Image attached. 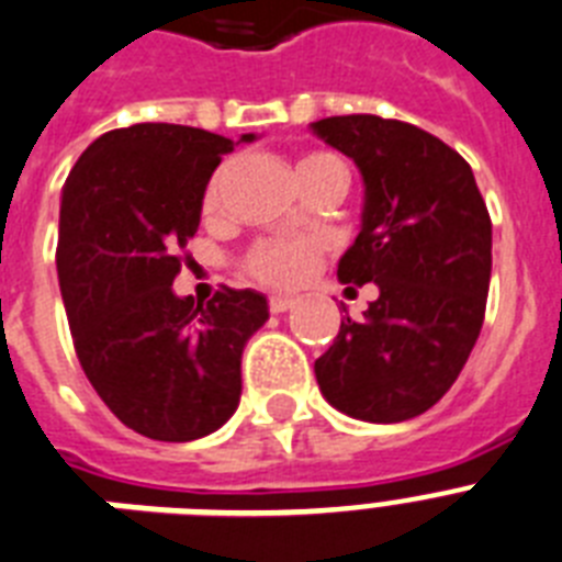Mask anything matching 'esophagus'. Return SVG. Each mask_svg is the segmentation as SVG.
Here are the masks:
<instances>
[{
    "label": "esophagus",
    "instance_id": "34e87169",
    "mask_svg": "<svg viewBox=\"0 0 562 562\" xmlns=\"http://www.w3.org/2000/svg\"><path fill=\"white\" fill-rule=\"evenodd\" d=\"M268 308H271V314H285L288 308H294V300L291 296H271Z\"/></svg>",
    "mask_w": 562,
    "mask_h": 562
}]
</instances>
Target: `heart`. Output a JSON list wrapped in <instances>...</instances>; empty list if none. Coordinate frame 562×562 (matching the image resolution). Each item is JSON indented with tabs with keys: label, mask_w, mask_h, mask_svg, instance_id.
<instances>
[{
	"label": "heart",
	"mask_w": 562,
	"mask_h": 562,
	"mask_svg": "<svg viewBox=\"0 0 562 562\" xmlns=\"http://www.w3.org/2000/svg\"><path fill=\"white\" fill-rule=\"evenodd\" d=\"M339 164L330 155H308L296 164V175L308 172V169H319V166ZM223 180H226V169L214 172V178L209 180L206 194H203V206L206 212H212L221 200ZM322 251H325V243L319 237H311V234H296V237H262V240L254 243L246 254H243V271H246L251 280H257L260 285L268 288H294L300 282L308 280L316 271L322 260Z\"/></svg>",
	"instance_id": "heart-1"
}]
</instances>
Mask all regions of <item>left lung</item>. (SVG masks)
Masks as SVG:
<instances>
[{
  "instance_id": "obj_1",
  "label": "left lung",
  "mask_w": 562,
  "mask_h": 562,
  "mask_svg": "<svg viewBox=\"0 0 562 562\" xmlns=\"http://www.w3.org/2000/svg\"><path fill=\"white\" fill-rule=\"evenodd\" d=\"M364 180L362 232L339 280L373 282L364 316L341 319L314 362L345 416L396 424L427 413L470 359L486 314L492 221L470 164L418 126L379 115L311 124Z\"/></svg>"
}]
</instances>
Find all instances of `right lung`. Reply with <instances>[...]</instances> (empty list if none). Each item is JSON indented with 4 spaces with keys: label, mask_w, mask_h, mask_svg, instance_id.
Wrapping results in <instances>:
<instances>
[{
    "label": "right lung",
    "mask_w": 562,
    "mask_h": 562,
    "mask_svg": "<svg viewBox=\"0 0 562 562\" xmlns=\"http://www.w3.org/2000/svg\"><path fill=\"white\" fill-rule=\"evenodd\" d=\"M232 149L198 126L133 124L92 140L61 192L56 268L78 362L115 418L155 441H194L234 416L243 348L268 319L251 288L223 285L206 305L172 291Z\"/></svg>",
    "instance_id": "1"
}]
</instances>
